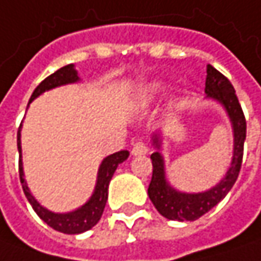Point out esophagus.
<instances>
[{"label":"esophagus","mask_w":261,"mask_h":261,"mask_svg":"<svg viewBox=\"0 0 261 261\" xmlns=\"http://www.w3.org/2000/svg\"><path fill=\"white\" fill-rule=\"evenodd\" d=\"M148 153V148L146 144H143V143H136L134 144V147L131 150V154L133 156H143V154H147Z\"/></svg>","instance_id":"esophagus-1"}]
</instances>
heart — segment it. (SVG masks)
Returning a JSON list of instances; mask_svg holds the SVG:
<instances>
[{"mask_svg":"<svg viewBox=\"0 0 261 261\" xmlns=\"http://www.w3.org/2000/svg\"><path fill=\"white\" fill-rule=\"evenodd\" d=\"M160 92V86L158 84H150V85L144 86L139 92V101L141 103H150L154 101V98L158 96Z\"/></svg>","mask_w":261,"mask_h":261,"instance_id":"1","label":"heart"}]
</instances>
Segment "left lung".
<instances>
[{
    "label": "left lung",
    "instance_id": "obj_1",
    "mask_svg": "<svg viewBox=\"0 0 261 261\" xmlns=\"http://www.w3.org/2000/svg\"><path fill=\"white\" fill-rule=\"evenodd\" d=\"M205 94H206V99H212L220 103L231 122L232 137H234L231 165L220 182L206 191L202 192L177 191L167 180L165 158L162 154L163 136L162 131H156L151 136V144L154 147V153L150 156L153 163V175H151V182L148 185L147 193L159 214H162L167 220H198L225 198V195L236 184L240 173V167L243 162V148L246 141V128H247L246 118L241 110V105L238 102L234 86L231 85L227 77L211 65L206 66Z\"/></svg>",
    "mask_w": 261,
    "mask_h": 261
}]
</instances>
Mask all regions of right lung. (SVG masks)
<instances>
[{"label": "right lung", "mask_w": 261, "mask_h": 261, "mask_svg": "<svg viewBox=\"0 0 261 261\" xmlns=\"http://www.w3.org/2000/svg\"><path fill=\"white\" fill-rule=\"evenodd\" d=\"M81 81V77L77 75V70L75 69V65H68L63 66L55 73H51L47 76L40 85L37 86L33 92L30 102L34 101L37 96L44 94L46 91L55 89L59 86L69 85V84H76ZM29 102V103H30ZM21 127L20 125L18 133H17V147H18V154H20V162H18V173H20V180L23 186L24 195L29 199V202L33 206V210L36 214L44 221L49 227H51L56 231L65 232V234H81L85 232L88 229H91L94 225L98 224V221L102 217L103 208L108 199V185L110 180L113 179L114 172L117 170L118 165H121L122 162H125L130 153L127 150L117 151L114 154H110L103 159L101 165L98 167V175H96V184H95L94 192L89 196V199L84 205H81L79 208L69 212H53L49 211L47 208H44L34 196L32 191L29 189V185L25 182L24 177V167H23V150H21Z\"/></svg>", "instance_id": "add662e5"}]
</instances>
